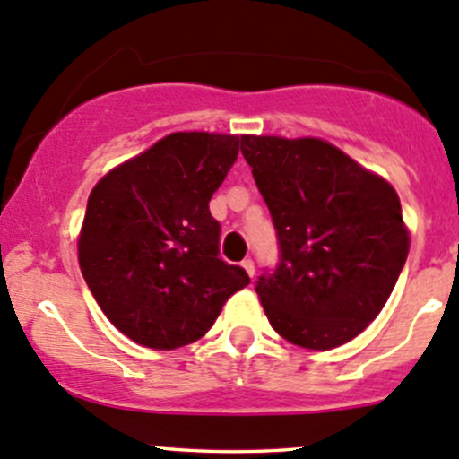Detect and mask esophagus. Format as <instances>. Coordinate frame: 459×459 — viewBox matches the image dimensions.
<instances>
[{"label": "esophagus", "instance_id": "1", "mask_svg": "<svg viewBox=\"0 0 459 459\" xmlns=\"http://www.w3.org/2000/svg\"><path fill=\"white\" fill-rule=\"evenodd\" d=\"M242 268H244V271L248 273V277L255 275V264H253V259H244V262H242Z\"/></svg>", "mask_w": 459, "mask_h": 459}]
</instances>
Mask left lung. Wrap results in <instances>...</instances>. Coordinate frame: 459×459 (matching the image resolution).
Instances as JSON below:
<instances>
[{"mask_svg":"<svg viewBox=\"0 0 459 459\" xmlns=\"http://www.w3.org/2000/svg\"><path fill=\"white\" fill-rule=\"evenodd\" d=\"M242 155L273 215L280 266L255 290L290 344L328 351L386 304L411 235L395 188L319 137L242 135Z\"/></svg>","mask_w":459,"mask_h":459,"instance_id":"left-lung-1","label":"left lung"}]
</instances>
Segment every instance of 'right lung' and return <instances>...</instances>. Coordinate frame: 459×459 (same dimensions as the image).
<instances>
[{
    "instance_id": "1",
    "label": "right lung",
    "mask_w": 459,
    "mask_h": 459,
    "mask_svg": "<svg viewBox=\"0 0 459 459\" xmlns=\"http://www.w3.org/2000/svg\"><path fill=\"white\" fill-rule=\"evenodd\" d=\"M238 151V135L170 133L110 169L88 195L82 275L110 324L146 349L200 340L251 281L217 255L220 224L208 211Z\"/></svg>"
}]
</instances>
